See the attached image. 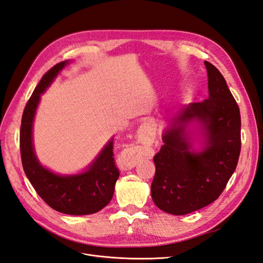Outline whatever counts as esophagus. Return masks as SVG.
<instances>
[{
	"mask_svg": "<svg viewBox=\"0 0 263 263\" xmlns=\"http://www.w3.org/2000/svg\"><path fill=\"white\" fill-rule=\"evenodd\" d=\"M138 139L142 142V144H151L154 141V134L148 127L141 126L139 133H138ZM138 157V149H129L127 150V153L123 157V163L126 169H132L136 164V160Z\"/></svg>",
	"mask_w": 263,
	"mask_h": 263,
	"instance_id": "1",
	"label": "esophagus"
}]
</instances>
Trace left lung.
I'll use <instances>...</instances> for the list:
<instances>
[{
    "label": "left lung",
    "instance_id": "obj_1",
    "mask_svg": "<svg viewBox=\"0 0 263 263\" xmlns=\"http://www.w3.org/2000/svg\"><path fill=\"white\" fill-rule=\"evenodd\" d=\"M209 99L191 103L163 135L160 150L154 157L155 178L151 197L159 209L172 215H185L217 200L236 170L240 155V112L225 78L205 61ZM197 118L203 123L206 146L194 153L180 125Z\"/></svg>",
    "mask_w": 263,
    "mask_h": 263
}]
</instances>
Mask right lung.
<instances>
[{
  "label": "right lung",
  "instance_id": "1",
  "mask_svg": "<svg viewBox=\"0 0 263 263\" xmlns=\"http://www.w3.org/2000/svg\"><path fill=\"white\" fill-rule=\"evenodd\" d=\"M66 63L67 61L59 62L47 71L24 108L20 134L22 164L37 194L51 209L69 215H89L105 208L114 194L119 171L114 159L113 140L103 149L89 170L78 176L62 177L45 169L38 162L31 139L33 121L41 94Z\"/></svg>",
  "mask_w": 263,
  "mask_h": 263
}]
</instances>
